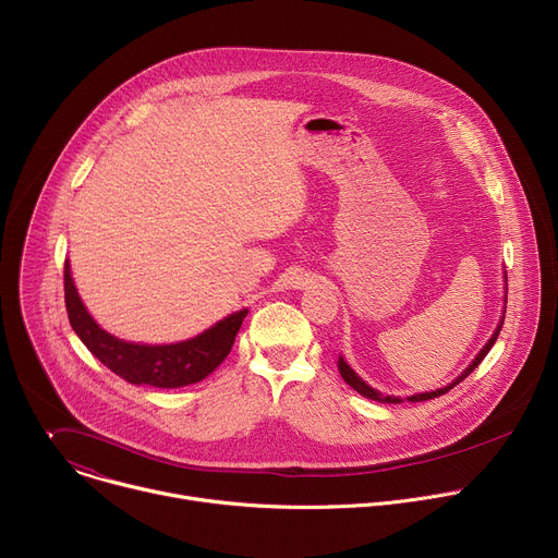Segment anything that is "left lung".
Returning <instances> with one entry per match:
<instances>
[{"label": "left lung", "instance_id": "left-lung-1", "mask_svg": "<svg viewBox=\"0 0 558 558\" xmlns=\"http://www.w3.org/2000/svg\"><path fill=\"white\" fill-rule=\"evenodd\" d=\"M501 327H504V323L499 325V329L495 331V336L488 340V344L482 349V353L476 355L474 360H472V364L452 381V384H448V386H444V388H439V390H430V392H420V395H411L409 397V402H426V400H433V397H439V395H444V392H448L452 386H457L459 381H463L476 366L482 364V360L488 355V351L493 349V344L497 342V338H499V331H501ZM338 368H340V375L344 377V381L351 386V388H355L360 395H364V397H368V400H377V402H386V404H400V400H397V397H390V395H381V392H377L375 388H371L366 381H362L355 373H353V368L340 357V362H338Z\"/></svg>", "mask_w": 558, "mask_h": 558}]
</instances>
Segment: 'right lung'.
I'll return each mask as SVG.
<instances>
[{
    "label": "right lung",
    "mask_w": 558,
    "mask_h": 558,
    "mask_svg": "<svg viewBox=\"0 0 558 558\" xmlns=\"http://www.w3.org/2000/svg\"><path fill=\"white\" fill-rule=\"evenodd\" d=\"M63 291L68 320L88 351L125 381L156 388H179L207 377L229 355L235 333L250 313L247 308L231 313L225 320L187 342L149 347L117 340L93 320L74 289L68 263L63 267Z\"/></svg>",
    "instance_id": "obj_1"
}]
</instances>
